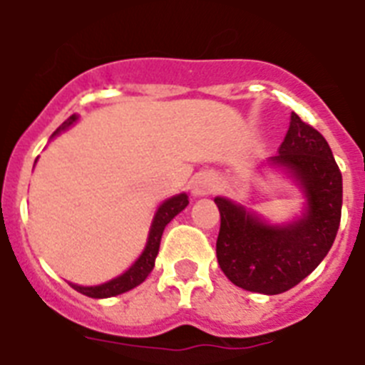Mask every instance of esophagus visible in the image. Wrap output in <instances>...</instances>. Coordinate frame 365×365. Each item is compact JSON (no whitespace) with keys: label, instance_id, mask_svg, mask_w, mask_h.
<instances>
[{"label":"esophagus","instance_id":"obj_1","mask_svg":"<svg viewBox=\"0 0 365 365\" xmlns=\"http://www.w3.org/2000/svg\"><path fill=\"white\" fill-rule=\"evenodd\" d=\"M216 187V182L210 174H197L191 182V191H193L195 197H202V195H208L214 191Z\"/></svg>","mask_w":365,"mask_h":365}]
</instances>
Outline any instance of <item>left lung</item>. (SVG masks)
I'll return each instance as SVG.
<instances>
[{
	"instance_id": "8db88e82",
	"label": "left lung",
	"mask_w": 365,
	"mask_h": 365,
	"mask_svg": "<svg viewBox=\"0 0 365 365\" xmlns=\"http://www.w3.org/2000/svg\"><path fill=\"white\" fill-rule=\"evenodd\" d=\"M272 165L288 168L307 195V214L286 227L267 225L246 208L217 197V263L242 289L282 294L309 277L331 248L341 222L343 178L326 138L292 113Z\"/></svg>"
}]
</instances>
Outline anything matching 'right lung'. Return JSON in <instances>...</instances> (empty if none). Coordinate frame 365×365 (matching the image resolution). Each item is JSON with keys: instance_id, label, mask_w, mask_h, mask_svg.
I'll return each instance as SVG.
<instances>
[{"instance_id": "right-lung-1", "label": "right lung", "mask_w": 365, "mask_h": 365, "mask_svg": "<svg viewBox=\"0 0 365 365\" xmlns=\"http://www.w3.org/2000/svg\"><path fill=\"white\" fill-rule=\"evenodd\" d=\"M77 117L71 115L70 119H66L62 125L56 128L54 134H58L60 130H64L71 123H76ZM53 134V136H54ZM189 205L187 195H176V197H172V199L165 200L160 208L155 214L153 225H151V231H149V239L148 244H145V250L142 252V255L138 257L136 263L128 269L126 272H123L121 277L113 278L110 282L100 284V286H76V284H71V288L77 289L79 294L87 295V297H94V299H102V297H113V295L125 294L128 289L136 288L140 284L148 278V274L153 271L155 267V257L159 254V246H160V237H163V231L165 227L170 223V220L174 216H178L180 212Z\"/></svg>"}]
</instances>
